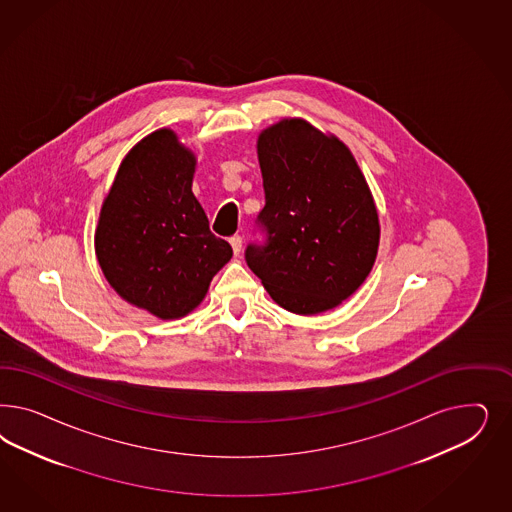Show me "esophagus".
Here are the masks:
<instances>
[{
  "label": "esophagus",
  "mask_w": 512,
  "mask_h": 512,
  "mask_svg": "<svg viewBox=\"0 0 512 512\" xmlns=\"http://www.w3.org/2000/svg\"><path fill=\"white\" fill-rule=\"evenodd\" d=\"M229 242H231V246H233V251L238 255L240 251H242V236L240 234H234L229 238Z\"/></svg>",
  "instance_id": "1"
}]
</instances>
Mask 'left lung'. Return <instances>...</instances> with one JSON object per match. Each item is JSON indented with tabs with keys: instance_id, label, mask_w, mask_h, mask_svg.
<instances>
[{
	"instance_id": "obj_1",
	"label": "left lung",
	"mask_w": 512,
	"mask_h": 512,
	"mask_svg": "<svg viewBox=\"0 0 512 512\" xmlns=\"http://www.w3.org/2000/svg\"><path fill=\"white\" fill-rule=\"evenodd\" d=\"M263 240L246 263L281 308L313 315L336 308L370 274L379 219L351 152L304 120H283L259 137Z\"/></svg>"
}]
</instances>
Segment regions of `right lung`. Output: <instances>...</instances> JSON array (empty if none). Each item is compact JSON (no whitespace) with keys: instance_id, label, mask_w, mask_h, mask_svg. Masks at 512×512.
<instances>
[{"instance_id":"right-lung-1","label":"right lung","mask_w":512,"mask_h":512,"mask_svg":"<svg viewBox=\"0 0 512 512\" xmlns=\"http://www.w3.org/2000/svg\"><path fill=\"white\" fill-rule=\"evenodd\" d=\"M195 157L169 129L125 155L101 208L95 253L116 293L161 319L201 304L233 257L191 191Z\"/></svg>"}]
</instances>
